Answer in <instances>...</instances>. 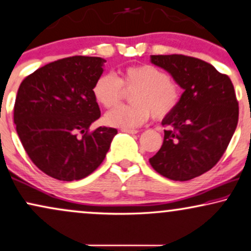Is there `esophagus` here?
I'll return each mask as SVG.
<instances>
[{
  "label": "esophagus",
  "mask_w": 251,
  "mask_h": 251,
  "mask_svg": "<svg viewBox=\"0 0 251 251\" xmlns=\"http://www.w3.org/2000/svg\"><path fill=\"white\" fill-rule=\"evenodd\" d=\"M121 131H122V132L130 133V135H135V133L138 132L137 130H133V129H121Z\"/></svg>",
  "instance_id": "1"
}]
</instances>
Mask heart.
I'll list each match as a JSON object with an SVG mask.
<instances>
[{
  "mask_svg": "<svg viewBox=\"0 0 251 251\" xmlns=\"http://www.w3.org/2000/svg\"><path fill=\"white\" fill-rule=\"evenodd\" d=\"M122 88L132 91V105L106 114L105 123L115 128L136 129L144 125L151 114L155 120L167 118L180 101V85L164 70L151 64L125 68L119 78L110 74L100 75L93 84L92 93L99 105L112 109L121 102Z\"/></svg>",
  "mask_w": 251,
  "mask_h": 251,
  "instance_id": "heart-1",
  "label": "heart"
}]
</instances>
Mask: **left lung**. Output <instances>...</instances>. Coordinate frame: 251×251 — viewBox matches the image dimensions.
<instances>
[{"mask_svg": "<svg viewBox=\"0 0 251 251\" xmlns=\"http://www.w3.org/2000/svg\"><path fill=\"white\" fill-rule=\"evenodd\" d=\"M183 89L176 108L161 125V149L150 164L162 176L188 181L210 171L223 157L239 120L232 80L207 62L184 55H151Z\"/></svg>", "mask_w": 251, "mask_h": 251, "instance_id": "obj_1", "label": "left lung"}]
</instances>
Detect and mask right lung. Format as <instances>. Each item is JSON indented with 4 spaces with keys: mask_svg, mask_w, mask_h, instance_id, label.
I'll use <instances>...</instances> for the list:
<instances>
[{
    "mask_svg": "<svg viewBox=\"0 0 251 251\" xmlns=\"http://www.w3.org/2000/svg\"><path fill=\"white\" fill-rule=\"evenodd\" d=\"M105 62L91 56L62 58L39 68L19 86L14 108L18 137L33 164L51 177H86L103 161L118 133L107 126L87 132L100 118L92 86Z\"/></svg>",
    "mask_w": 251,
    "mask_h": 251,
    "instance_id": "add662e5",
    "label": "right lung"
}]
</instances>
